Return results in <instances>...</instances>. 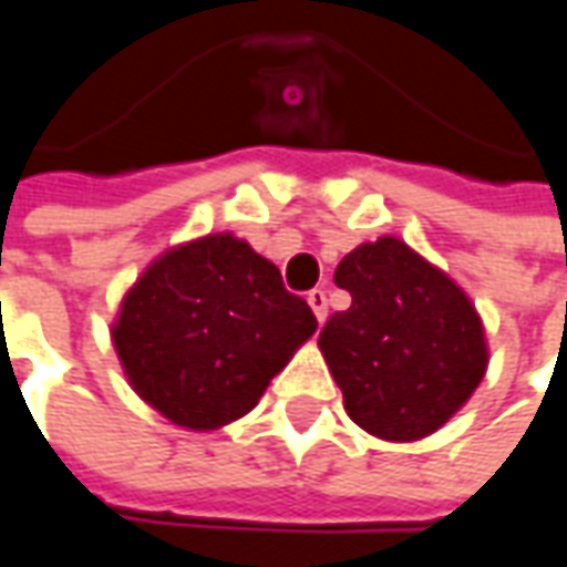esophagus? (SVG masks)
I'll use <instances>...</instances> for the list:
<instances>
[{
	"label": "esophagus",
	"instance_id": "esophagus-1",
	"mask_svg": "<svg viewBox=\"0 0 567 567\" xmlns=\"http://www.w3.org/2000/svg\"><path fill=\"white\" fill-rule=\"evenodd\" d=\"M307 303H310L312 312H316V319L324 322V316H328V297H324L322 288H312L310 295H307Z\"/></svg>",
	"mask_w": 567,
	"mask_h": 567
}]
</instances>
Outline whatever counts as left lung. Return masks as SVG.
I'll return each instance as SVG.
<instances>
[{"label":"left lung","instance_id":"8db88e82","mask_svg":"<svg viewBox=\"0 0 567 567\" xmlns=\"http://www.w3.org/2000/svg\"><path fill=\"white\" fill-rule=\"evenodd\" d=\"M334 282L352 303L328 316L319 347L347 414L390 442L435 433L488 365L470 297L393 236L350 251Z\"/></svg>","mask_w":567,"mask_h":567}]
</instances>
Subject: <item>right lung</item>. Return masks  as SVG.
Returning <instances> with one entry per match:
<instances>
[{
    "label": "right lung",
    "instance_id": "1",
    "mask_svg": "<svg viewBox=\"0 0 567 567\" xmlns=\"http://www.w3.org/2000/svg\"><path fill=\"white\" fill-rule=\"evenodd\" d=\"M316 331L303 297L236 236H205L141 276L113 328L141 399L189 430H215L257 405Z\"/></svg>",
    "mask_w": 567,
    "mask_h": 567
}]
</instances>
